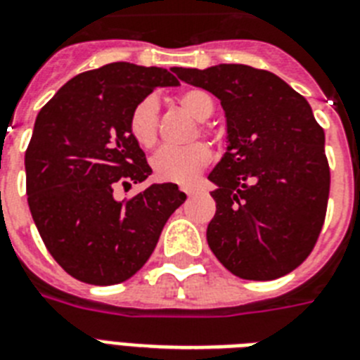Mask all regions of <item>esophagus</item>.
Wrapping results in <instances>:
<instances>
[{"mask_svg": "<svg viewBox=\"0 0 360 360\" xmlns=\"http://www.w3.org/2000/svg\"><path fill=\"white\" fill-rule=\"evenodd\" d=\"M181 190H183V192H185L186 195H192L195 192L194 186H183V188H181Z\"/></svg>", "mask_w": 360, "mask_h": 360, "instance_id": "esophagus-1", "label": "esophagus"}]
</instances>
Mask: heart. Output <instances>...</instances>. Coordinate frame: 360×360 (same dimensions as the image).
<instances>
[{
    "label": "heart",
    "instance_id": "b5f03b06",
    "mask_svg": "<svg viewBox=\"0 0 360 360\" xmlns=\"http://www.w3.org/2000/svg\"><path fill=\"white\" fill-rule=\"evenodd\" d=\"M177 102L195 120H207L214 113V98L205 89H186L177 96ZM129 135L141 148H152L157 143V104L153 98H143L135 105L128 120ZM203 131H210L203 128ZM210 162V150L205 144L190 146H165L152 157V170L157 179L166 183L186 185Z\"/></svg>",
    "mask_w": 360,
    "mask_h": 360
}]
</instances>
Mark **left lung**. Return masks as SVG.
<instances>
[{
    "instance_id": "obj_1",
    "label": "left lung",
    "mask_w": 360,
    "mask_h": 360,
    "mask_svg": "<svg viewBox=\"0 0 360 360\" xmlns=\"http://www.w3.org/2000/svg\"><path fill=\"white\" fill-rule=\"evenodd\" d=\"M219 98L226 152L208 179L216 214L207 241L243 280H274L315 247L329 195L324 129L309 102L274 72L241 63L172 68Z\"/></svg>"
}]
</instances>
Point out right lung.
<instances>
[{
    "instance_id": "obj_1",
    "label": "right lung",
    "mask_w": 360,
    "mask_h": 360,
    "mask_svg": "<svg viewBox=\"0 0 360 360\" xmlns=\"http://www.w3.org/2000/svg\"><path fill=\"white\" fill-rule=\"evenodd\" d=\"M162 68L115 62L71 78L36 117L25 152L27 201L45 247L80 282L113 285L152 256L168 217L185 203L174 183L115 199L152 168L129 135V113L155 87L177 86Z\"/></svg>"
}]
</instances>
